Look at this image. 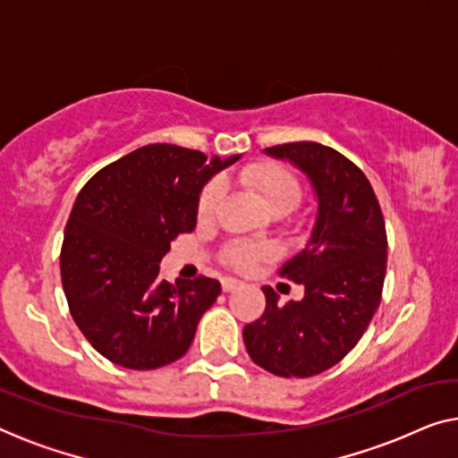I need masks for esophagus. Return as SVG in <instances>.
<instances>
[{
	"label": "esophagus",
	"instance_id": "1",
	"mask_svg": "<svg viewBox=\"0 0 458 458\" xmlns=\"http://www.w3.org/2000/svg\"><path fill=\"white\" fill-rule=\"evenodd\" d=\"M238 285H241V282H238V279H234V277H224V279H222V290H224V292L236 290Z\"/></svg>",
	"mask_w": 458,
	"mask_h": 458
}]
</instances>
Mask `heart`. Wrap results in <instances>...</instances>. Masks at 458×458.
Returning a JSON list of instances; mask_svg holds the SVG:
<instances>
[{"instance_id": "heart-1", "label": "heart", "mask_w": 458, "mask_h": 458, "mask_svg": "<svg viewBox=\"0 0 458 458\" xmlns=\"http://www.w3.org/2000/svg\"><path fill=\"white\" fill-rule=\"evenodd\" d=\"M238 179L244 187L252 193L261 197L271 214L282 216L288 214V211L294 209L300 199H302V187L294 174L290 173L288 168L279 166V164L271 162H255L249 164L241 170ZM222 201V185L217 181L208 182L203 187L199 201H197V216L199 220H209L211 216L216 214L217 208H220ZM269 249L267 247H255V244H230V247L224 250V259L234 267H249V265L255 261V259L267 257Z\"/></svg>"}]
</instances>
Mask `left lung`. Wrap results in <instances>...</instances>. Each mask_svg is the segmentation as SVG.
I'll list each match as a JSON object with an SVG mask.
<instances>
[{"label": "left lung", "mask_w": 458, "mask_h": 458, "mask_svg": "<svg viewBox=\"0 0 458 458\" xmlns=\"http://www.w3.org/2000/svg\"><path fill=\"white\" fill-rule=\"evenodd\" d=\"M310 181L317 217L309 242L282 267L304 285V298L279 306L265 285L261 318L244 327L250 360L284 378L315 377L350 353L380 304L386 271V232L366 174L333 148L294 141L265 148Z\"/></svg>", "instance_id": "obj_1"}]
</instances>
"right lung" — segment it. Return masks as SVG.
<instances>
[{
  "mask_svg": "<svg viewBox=\"0 0 458 458\" xmlns=\"http://www.w3.org/2000/svg\"><path fill=\"white\" fill-rule=\"evenodd\" d=\"M238 158L149 143L80 191L61 247V284L80 331L113 364L154 370L187 353L222 285L206 276L168 284L160 261L176 236L195 230L201 189Z\"/></svg>",
  "mask_w": 458,
  "mask_h": 458,
  "instance_id": "1",
  "label": "right lung"
}]
</instances>
